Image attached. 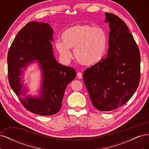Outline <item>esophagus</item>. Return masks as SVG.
I'll return each mask as SVG.
<instances>
[{"instance_id": "obj_1", "label": "esophagus", "mask_w": 149, "mask_h": 149, "mask_svg": "<svg viewBox=\"0 0 149 149\" xmlns=\"http://www.w3.org/2000/svg\"><path fill=\"white\" fill-rule=\"evenodd\" d=\"M77 77H78L79 79L82 78V77H83V74H82V73H81V72H78V73H77Z\"/></svg>"}]
</instances>
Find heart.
Returning <instances> with one entry per match:
<instances>
[{
    "label": "heart",
    "instance_id": "heart-1",
    "mask_svg": "<svg viewBox=\"0 0 149 149\" xmlns=\"http://www.w3.org/2000/svg\"><path fill=\"white\" fill-rule=\"evenodd\" d=\"M61 39L56 42L55 47L65 60L71 58L70 49H72L78 63L91 66L100 62L106 52L107 37L105 30L101 26L76 25L66 29L62 33Z\"/></svg>",
    "mask_w": 149,
    "mask_h": 149
}]
</instances>
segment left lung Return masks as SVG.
I'll return each mask as SVG.
<instances>
[{"mask_svg": "<svg viewBox=\"0 0 149 149\" xmlns=\"http://www.w3.org/2000/svg\"><path fill=\"white\" fill-rule=\"evenodd\" d=\"M109 23L108 53L104 59L83 73V80L93 106L110 111L132 97L140 82L141 55L136 42L125 22L111 13H105Z\"/></svg>", "mask_w": 149, "mask_h": 149, "instance_id": "left-lung-1", "label": "left lung"}]
</instances>
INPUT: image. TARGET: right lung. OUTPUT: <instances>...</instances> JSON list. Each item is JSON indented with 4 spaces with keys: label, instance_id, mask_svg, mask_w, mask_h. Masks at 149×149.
<instances>
[{
    "label": "right lung",
    "instance_id": "1",
    "mask_svg": "<svg viewBox=\"0 0 149 149\" xmlns=\"http://www.w3.org/2000/svg\"><path fill=\"white\" fill-rule=\"evenodd\" d=\"M53 30L45 22H29L18 33L7 56L10 87L28 111L41 116L56 114L61 107L65 89L76 77L72 67L58 63L51 42ZM37 62L42 71V84L38 96L27 95L21 76L32 62Z\"/></svg>",
    "mask_w": 149,
    "mask_h": 149
}]
</instances>
